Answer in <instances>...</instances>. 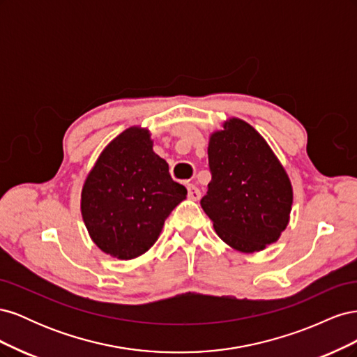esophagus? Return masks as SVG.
Wrapping results in <instances>:
<instances>
[{
	"label": "esophagus",
	"mask_w": 357,
	"mask_h": 357,
	"mask_svg": "<svg viewBox=\"0 0 357 357\" xmlns=\"http://www.w3.org/2000/svg\"><path fill=\"white\" fill-rule=\"evenodd\" d=\"M188 197L192 201H198L201 198V192L195 185H188Z\"/></svg>",
	"instance_id": "34e87169"
}]
</instances>
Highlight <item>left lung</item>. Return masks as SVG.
<instances>
[{"label": "left lung", "instance_id": "8db88e82", "mask_svg": "<svg viewBox=\"0 0 357 357\" xmlns=\"http://www.w3.org/2000/svg\"><path fill=\"white\" fill-rule=\"evenodd\" d=\"M211 181L201 207L234 250L256 253L275 243L290 220L294 188L266 139L229 117L208 138Z\"/></svg>", "mask_w": 357, "mask_h": 357}]
</instances>
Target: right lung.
<instances>
[{
    "label": "right lung",
    "instance_id": "right-lung-1",
    "mask_svg": "<svg viewBox=\"0 0 357 357\" xmlns=\"http://www.w3.org/2000/svg\"><path fill=\"white\" fill-rule=\"evenodd\" d=\"M153 152L147 128L131 126L104 147L82 189L80 211L91 240L119 261L152 247L188 190Z\"/></svg>",
    "mask_w": 357,
    "mask_h": 357
}]
</instances>
